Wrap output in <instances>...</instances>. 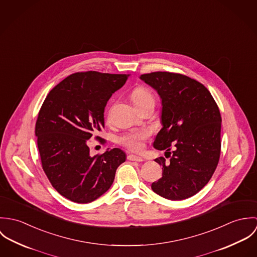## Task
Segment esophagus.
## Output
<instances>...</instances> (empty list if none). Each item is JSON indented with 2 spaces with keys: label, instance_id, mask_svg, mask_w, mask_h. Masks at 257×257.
Wrapping results in <instances>:
<instances>
[{
  "label": "esophagus",
  "instance_id": "obj_1",
  "mask_svg": "<svg viewBox=\"0 0 257 257\" xmlns=\"http://www.w3.org/2000/svg\"><path fill=\"white\" fill-rule=\"evenodd\" d=\"M127 159L131 160V161H137V162H143L144 161V159L142 157L137 156V155H128Z\"/></svg>",
  "mask_w": 257,
  "mask_h": 257
}]
</instances>
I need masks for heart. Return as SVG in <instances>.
<instances>
[{"mask_svg": "<svg viewBox=\"0 0 257 257\" xmlns=\"http://www.w3.org/2000/svg\"><path fill=\"white\" fill-rule=\"evenodd\" d=\"M131 99L138 109H142L146 106L155 105V96L146 86H138L131 92ZM149 137V132L145 128L133 130L120 135L116 142L119 146L131 150L141 151L144 147V143Z\"/></svg>", "mask_w": 257, "mask_h": 257, "instance_id": "obj_1", "label": "heart"}]
</instances>
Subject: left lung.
I'll use <instances>...</instances> for the list:
<instances>
[{
	"mask_svg": "<svg viewBox=\"0 0 257 257\" xmlns=\"http://www.w3.org/2000/svg\"><path fill=\"white\" fill-rule=\"evenodd\" d=\"M162 99V124L153 146L166 150L155 159L162 177L151 189L168 200L197 194L212 178L220 156L219 107L209 90L186 75L157 71L141 75ZM173 148L175 150L170 153Z\"/></svg>",
	"mask_w": 257,
	"mask_h": 257,
	"instance_id": "obj_1",
	"label": "left lung"
}]
</instances>
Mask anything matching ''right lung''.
Returning a JSON list of instances; mask_svg holds the SVG:
<instances>
[{
	"instance_id": "right-lung-1",
	"label": "right lung",
	"mask_w": 257,
	"mask_h": 257,
	"mask_svg": "<svg viewBox=\"0 0 257 257\" xmlns=\"http://www.w3.org/2000/svg\"><path fill=\"white\" fill-rule=\"evenodd\" d=\"M130 74L77 72L67 76L46 96L36 123L42 169L52 187L66 199L90 203L113 182L125 161L119 148L90 156L88 140L104 127V110L113 92Z\"/></svg>"
}]
</instances>
